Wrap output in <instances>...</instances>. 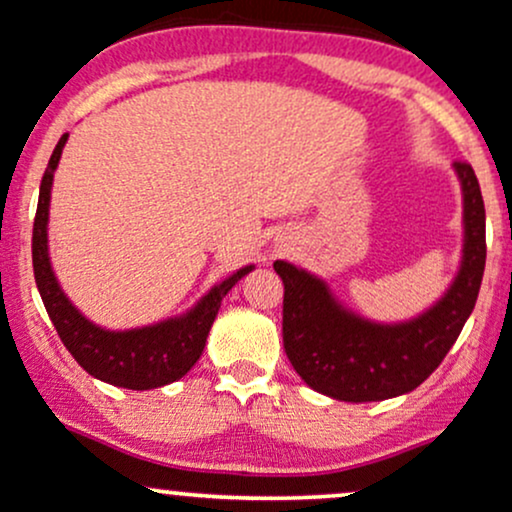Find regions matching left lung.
Masks as SVG:
<instances>
[{
    "mask_svg": "<svg viewBox=\"0 0 512 512\" xmlns=\"http://www.w3.org/2000/svg\"><path fill=\"white\" fill-rule=\"evenodd\" d=\"M462 187V262L430 308L401 323H376L342 306L328 282L277 260L284 282V350L296 374L323 396L347 403L386 401L418 389L440 367L476 306L486 267V209L479 179L454 162Z\"/></svg>",
    "mask_w": 512,
    "mask_h": 512,
    "instance_id": "1",
    "label": "left lung"
}]
</instances>
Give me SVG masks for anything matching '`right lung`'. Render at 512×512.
Wrapping results in <instances>:
<instances>
[{"mask_svg": "<svg viewBox=\"0 0 512 512\" xmlns=\"http://www.w3.org/2000/svg\"><path fill=\"white\" fill-rule=\"evenodd\" d=\"M67 138L70 133H63L50 155L46 174L41 179V192H38L36 221H33V274H36L43 306H46L67 352L94 379L133 391H148L172 384L199 362L223 296L245 274H250L255 265L240 267L223 282L211 286L187 313L165 318L160 323L128 330H109L92 323L87 316H82L75 303L67 299L63 286L55 277L53 265H50L48 252L50 192H53V174L58 170Z\"/></svg>", "mask_w": 512, "mask_h": 512, "instance_id": "obj_1", "label": "right lung"}]
</instances>
